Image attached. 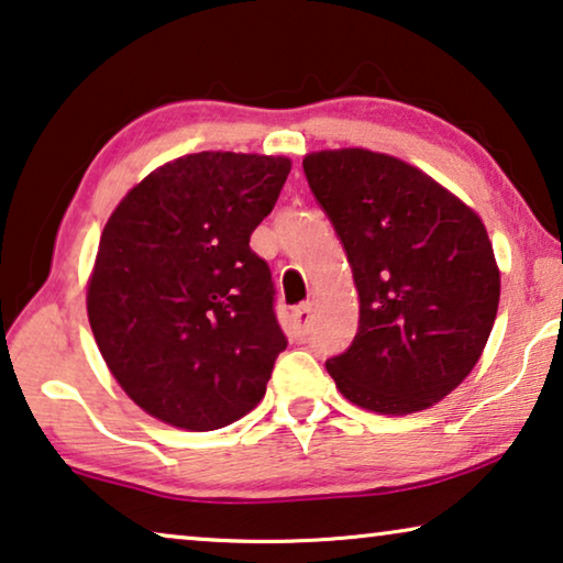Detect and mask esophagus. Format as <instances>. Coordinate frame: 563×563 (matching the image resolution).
<instances>
[{"mask_svg": "<svg viewBox=\"0 0 563 563\" xmlns=\"http://www.w3.org/2000/svg\"><path fill=\"white\" fill-rule=\"evenodd\" d=\"M312 301H305V305H299L295 312H291V317H295V328L299 335H305L307 328H309V317H312Z\"/></svg>", "mask_w": 563, "mask_h": 563, "instance_id": "34e87169", "label": "esophagus"}]
</instances>
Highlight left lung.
<instances>
[{
	"mask_svg": "<svg viewBox=\"0 0 563 563\" xmlns=\"http://www.w3.org/2000/svg\"><path fill=\"white\" fill-rule=\"evenodd\" d=\"M301 167L361 297L353 345L324 368L361 409H429L470 376L498 314L500 272L483 221L388 154L324 150Z\"/></svg>",
	"mask_w": 563,
	"mask_h": 563,
	"instance_id": "left-lung-1",
	"label": "left lung"
}]
</instances>
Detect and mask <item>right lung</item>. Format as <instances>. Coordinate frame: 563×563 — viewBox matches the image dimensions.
Segmentation results:
<instances>
[{"mask_svg":"<svg viewBox=\"0 0 563 563\" xmlns=\"http://www.w3.org/2000/svg\"><path fill=\"white\" fill-rule=\"evenodd\" d=\"M289 169L266 154H187L132 187L106 223L88 322L113 378L154 419L213 431L264 398L287 338L249 241Z\"/></svg>","mask_w":563,"mask_h":563,"instance_id":"obj_1","label":"right lung"}]
</instances>
